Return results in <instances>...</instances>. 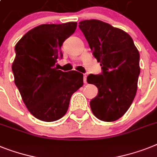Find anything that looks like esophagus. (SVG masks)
<instances>
[{
  "label": "esophagus",
  "instance_id": "34e87169",
  "mask_svg": "<svg viewBox=\"0 0 157 157\" xmlns=\"http://www.w3.org/2000/svg\"><path fill=\"white\" fill-rule=\"evenodd\" d=\"M83 82L85 84L86 83V75H83Z\"/></svg>",
  "mask_w": 157,
  "mask_h": 157
}]
</instances>
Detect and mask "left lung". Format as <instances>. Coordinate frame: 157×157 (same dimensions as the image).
I'll return each instance as SVG.
<instances>
[{"label": "left lung", "mask_w": 157, "mask_h": 157, "mask_svg": "<svg viewBox=\"0 0 157 157\" xmlns=\"http://www.w3.org/2000/svg\"><path fill=\"white\" fill-rule=\"evenodd\" d=\"M78 26L102 67V73L86 78L99 90L90 102L91 111L102 121H116L128 111L136 94L139 51L130 35L110 24L93 19L82 21Z\"/></svg>", "instance_id": "1"}]
</instances>
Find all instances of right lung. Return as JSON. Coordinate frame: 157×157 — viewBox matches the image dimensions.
Here are the masks:
<instances>
[{
    "label": "right lung",
    "mask_w": 157,
    "mask_h": 157,
    "mask_svg": "<svg viewBox=\"0 0 157 157\" xmlns=\"http://www.w3.org/2000/svg\"><path fill=\"white\" fill-rule=\"evenodd\" d=\"M76 27L75 21L41 25L27 32L15 46L14 82L29 112L45 122L63 117L72 94L83 85L82 74L55 67L63 56L61 46Z\"/></svg>",
    "instance_id": "right-lung-1"
}]
</instances>
